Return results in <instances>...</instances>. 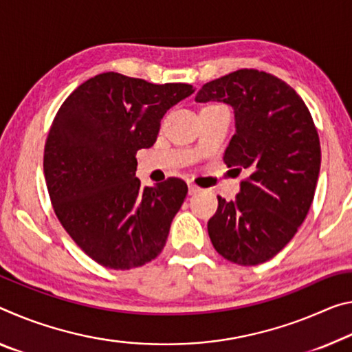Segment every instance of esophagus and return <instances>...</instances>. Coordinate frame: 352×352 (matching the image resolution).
<instances>
[{"mask_svg": "<svg viewBox=\"0 0 352 352\" xmlns=\"http://www.w3.org/2000/svg\"><path fill=\"white\" fill-rule=\"evenodd\" d=\"M188 192H189V196H194V194L200 192V188L196 186V185H192V183H189V185H188Z\"/></svg>", "mask_w": 352, "mask_h": 352, "instance_id": "1", "label": "esophagus"}]
</instances>
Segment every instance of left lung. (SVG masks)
<instances>
[{
	"mask_svg": "<svg viewBox=\"0 0 352 352\" xmlns=\"http://www.w3.org/2000/svg\"><path fill=\"white\" fill-rule=\"evenodd\" d=\"M196 102L233 109L235 135L224 161L249 172L235 200L217 196L211 243L232 263H265L292 241L314 202L321 166L314 120L294 89L252 69L206 82Z\"/></svg>",
	"mask_w": 352,
	"mask_h": 352,
	"instance_id": "1",
	"label": "left lung"
}]
</instances>
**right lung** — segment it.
Instances as JSON below:
<instances>
[{
    "instance_id": "add662e5",
    "label": "right lung",
    "mask_w": 352,
    "mask_h": 352,
    "mask_svg": "<svg viewBox=\"0 0 352 352\" xmlns=\"http://www.w3.org/2000/svg\"><path fill=\"white\" fill-rule=\"evenodd\" d=\"M194 91L106 72L56 114L43 155L50 199L67 233L102 266L131 270L163 250L188 186L180 178L142 186L136 152L153 146L163 116Z\"/></svg>"
}]
</instances>
